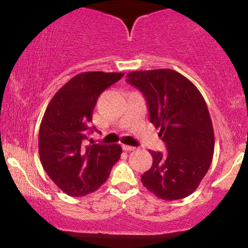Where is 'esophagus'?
Wrapping results in <instances>:
<instances>
[{"mask_svg": "<svg viewBox=\"0 0 248 248\" xmlns=\"http://www.w3.org/2000/svg\"><path fill=\"white\" fill-rule=\"evenodd\" d=\"M122 148H124V150H127V152H132V150L136 149L135 147H132V146H127V144H122Z\"/></svg>", "mask_w": 248, "mask_h": 248, "instance_id": "esophagus-1", "label": "esophagus"}]
</instances>
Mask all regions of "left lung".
Listing matches in <instances>:
<instances>
[{"label":"left lung","instance_id":"1","mask_svg":"<svg viewBox=\"0 0 248 248\" xmlns=\"http://www.w3.org/2000/svg\"><path fill=\"white\" fill-rule=\"evenodd\" d=\"M127 82L146 98L150 122L160 128L167 154L149 150L153 166L144 186L164 201L186 198L197 189L212 162L215 134L203 95L189 79L170 69L134 71Z\"/></svg>","mask_w":248,"mask_h":248}]
</instances>
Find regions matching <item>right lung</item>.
Listing matches in <instances>:
<instances>
[{
    "label": "right lung",
    "mask_w": 248,
    "mask_h": 248,
    "mask_svg": "<svg viewBox=\"0 0 248 248\" xmlns=\"http://www.w3.org/2000/svg\"><path fill=\"white\" fill-rule=\"evenodd\" d=\"M124 77L116 72H84L73 77L56 93L39 128L42 166L62 191L81 197L95 191L120 158V144L84 143L99 95Z\"/></svg>",
    "instance_id": "obj_1"
}]
</instances>
